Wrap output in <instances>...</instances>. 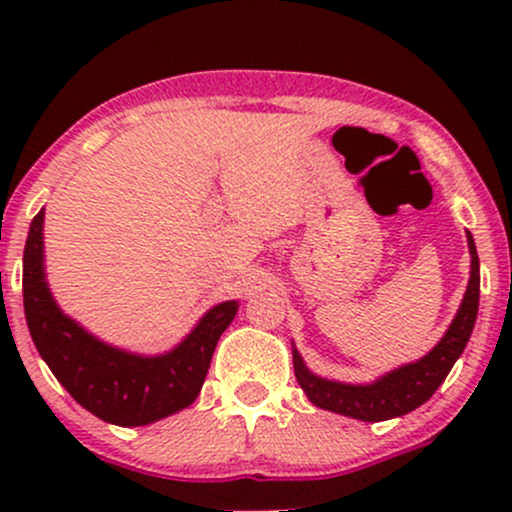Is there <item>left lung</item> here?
Here are the masks:
<instances>
[{"mask_svg":"<svg viewBox=\"0 0 512 512\" xmlns=\"http://www.w3.org/2000/svg\"><path fill=\"white\" fill-rule=\"evenodd\" d=\"M469 248V284L464 298L452 317L450 327L445 330L440 342L421 356L419 361L404 363L395 370L375 378L373 383H342V380H327L305 366L303 356L298 354L296 344L291 342L293 370H296L298 385L308 395L315 407L334 411V414L351 416L358 421H387L409 414L416 407L428 402L440 383L448 378L450 368L462 356L464 346L472 337L474 322L479 313V255L472 233L467 231Z\"/></svg>","mask_w":512,"mask_h":512,"instance_id":"obj_1","label":"left lung"}]
</instances>
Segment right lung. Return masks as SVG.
Segmentation results:
<instances>
[{
  "mask_svg": "<svg viewBox=\"0 0 512 512\" xmlns=\"http://www.w3.org/2000/svg\"><path fill=\"white\" fill-rule=\"evenodd\" d=\"M45 209L31 221L23 250V310L35 349L81 407L115 426H146L187 409L202 390L216 342L238 313L223 301L197 320L173 349L137 354L103 342L69 317L45 274Z\"/></svg>",
  "mask_w": 512,
  "mask_h": 512,
  "instance_id": "add662e5",
  "label": "right lung"
}]
</instances>
